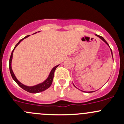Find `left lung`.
<instances>
[{"label":"left lung","mask_w":124,"mask_h":124,"mask_svg":"<svg viewBox=\"0 0 124 124\" xmlns=\"http://www.w3.org/2000/svg\"><path fill=\"white\" fill-rule=\"evenodd\" d=\"M95 35L96 36H97V37H99V38H100L101 39H102V41H104V42H106V44H107V45H108V46H109V45H108V43H107V41H106V40H105L104 39V38H103V37H101V36H100V35H97V34H96ZM110 50H111V53H112V49H111V48H110ZM112 57H113V54H112ZM75 87H76V86H75ZM92 92V91H91V92Z\"/></svg>","instance_id":"8db88e82"}]
</instances>
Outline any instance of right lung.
<instances>
[{
    "mask_svg": "<svg viewBox=\"0 0 124 124\" xmlns=\"http://www.w3.org/2000/svg\"><path fill=\"white\" fill-rule=\"evenodd\" d=\"M29 36V35L26 36V37H25L24 38H23V39H22L20 40L19 42H18V43L16 44V46H15L13 50H12V53H11V56H10L9 62V68L10 73H11V76H12V78H13L15 82L17 83V85H18L20 87H21L22 89H23L24 90H25V91H27V92H30V93H39V92H42V91H45V90H46L47 89H48V87H50V86H51V85L52 84V82H53V77H54V71H55V70L56 69V68L58 67L59 65H58L56 66V67H54V68L52 70V71H51L49 76H48V78H47V79L44 81V82H42V83H39V84L37 85L33 86H27L24 85L22 84V83H20V82L17 79V78H16V76H15L14 74L13 71H12V68H11V62H12V54H13L14 50V49L16 48V47H17V46H18L20 43L21 41H23L24 38H27Z\"/></svg>",
    "mask_w": 124,
    "mask_h": 124,
    "instance_id": "right-lung-1",
    "label": "right lung"
}]
</instances>
